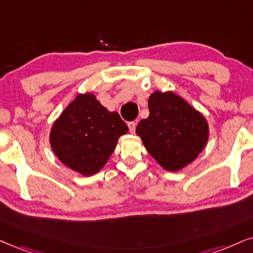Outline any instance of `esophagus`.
<instances>
[{
    "instance_id": "34e87169",
    "label": "esophagus",
    "mask_w": 253,
    "mask_h": 253,
    "mask_svg": "<svg viewBox=\"0 0 253 253\" xmlns=\"http://www.w3.org/2000/svg\"><path fill=\"white\" fill-rule=\"evenodd\" d=\"M127 125H128V128H129V132H130V133L135 132L136 123H134V121H130V123H128Z\"/></svg>"
}]
</instances>
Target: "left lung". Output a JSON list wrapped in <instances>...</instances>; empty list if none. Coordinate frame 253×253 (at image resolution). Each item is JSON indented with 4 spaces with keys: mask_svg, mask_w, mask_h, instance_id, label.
<instances>
[{
    "mask_svg": "<svg viewBox=\"0 0 253 253\" xmlns=\"http://www.w3.org/2000/svg\"><path fill=\"white\" fill-rule=\"evenodd\" d=\"M149 117L136 126V134L150 155L169 171L191 164L209 137L207 120L172 92L155 91L148 99Z\"/></svg>",
    "mask_w": 253,
    "mask_h": 253,
    "instance_id": "1",
    "label": "left lung"
}]
</instances>
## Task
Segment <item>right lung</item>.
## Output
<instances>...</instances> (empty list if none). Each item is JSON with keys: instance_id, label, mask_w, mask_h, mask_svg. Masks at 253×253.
Listing matches in <instances>:
<instances>
[{"instance_id": "obj_1", "label": "right lung", "mask_w": 253, "mask_h": 253, "mask_svg": "<svg viewBox=\"0 0 253 253\" xmlns=\"http://www.w3.org/2000/svg\"><path fill=\"white\" fill-rule=\"evenodd\" d=\"M127 130L117 112H108L92 93L79 94L53 124L50 143L64 165L88 176L104 167Z\"/></svg>"}]
</instances>
